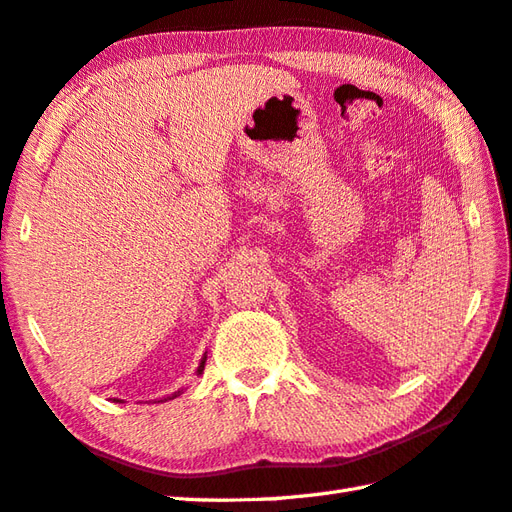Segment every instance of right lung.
Masks as SVG:
<instances>
[{"mask_svg":"<svg viewBox=\"0 0 512 512\" xmlns=\"http://www.w3.org/2000/svg\"><path fill=\"white\" fill-rule=\"evenodd\" d=\"M204 362H206V357L202 359V364H199V368H197V373H199V375H202V370H204ZM177 395H179V390H177V393H175V395H168V397H164V399H162V402H166V399H175Z\"/></svg>","mask_w":512,"mask_h":512,"instance_id":"1","label":"right lung"}]
</instances>
